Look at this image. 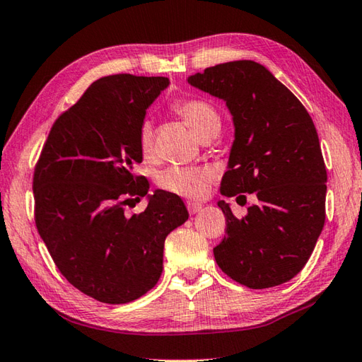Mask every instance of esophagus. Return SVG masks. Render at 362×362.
Wrapping results in <instances>:
<instances>
[{"instance_id":"1","label":"esophagus","mask_w":362,"mask_h":362,"mask_svg":"<svg viewBox=\"0 0 362 362\" xmlns=\"http://www.w3.org/2000/svg\"><path fill=\"white\" fill-rule=\"evenodd\" d=\"M202 208H203V204L199 203V202H187V211H189L190 214L200 213Z\"/></svg>"}]
</instances>
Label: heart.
<instances>
[{
	"mask_svg": "<svg viewBox=\"0 0 362 362\" xmlns=\"http://www.w3.org/2000/svg\"><path fill=\"white\" fill-rule=\"evenodd\" d=\"M173 112L194 129L200 139L214 137L221 129V115L211 102L202 98H184L172 104ZM139 148L143 158L149 159L154 154V127L145 119L139 127ZM211 180L209 168L170 167L159 176V186L168 192L181 197H200Z\"/></svg>",
	"mask_w": 362,
	"mask_h": 362,
	"instance_id": "obj_1",
	"label": "heart"
}]
</instances>
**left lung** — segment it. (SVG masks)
Listing matches in <instances>:
<instances>
[{"label": "left lung", "instance_id": "8db88e82", "mask_svg": "<svg viewBox=\"0 0 362 362\" xmlns=\"http://www.w3.org/2000/svg\"><path fill=\"white\" fill-rule=\"evenodd\" d=\"M189 83L227 102L235 141L221 194L245 202L243 219L221 200L227 228L214 258L245 287L288 282L312 255L326 219V167L309 112L266 67L243 59L206 67Z\"/></svg>", "mask_w": 362, "mask_h": 362}]
</instances>
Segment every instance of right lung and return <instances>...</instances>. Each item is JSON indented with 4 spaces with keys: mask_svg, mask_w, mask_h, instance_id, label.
Wrapping results in <instances>:
<instances>
[{
    "mask_svg": "<svg viewBox=\"0 0 362 362\" xmlns=\"http://www.w3.org/2000/svg\"><path fill=\"white\" fill-rule=\"evenodd\" d=\"M165 77L115 74L88 86L53 122L34 167V222L67 282L107 304H126L158 284L163 243L187 221L178 195L156 190L146 209L124 206L148 194L134 170L139 127L168 86Z\"/></svg>",
    "mask_w": 362,
    "mask_h": 362,
    "instance_id": "1",
    "label": "right lung"
}]
</instances>
